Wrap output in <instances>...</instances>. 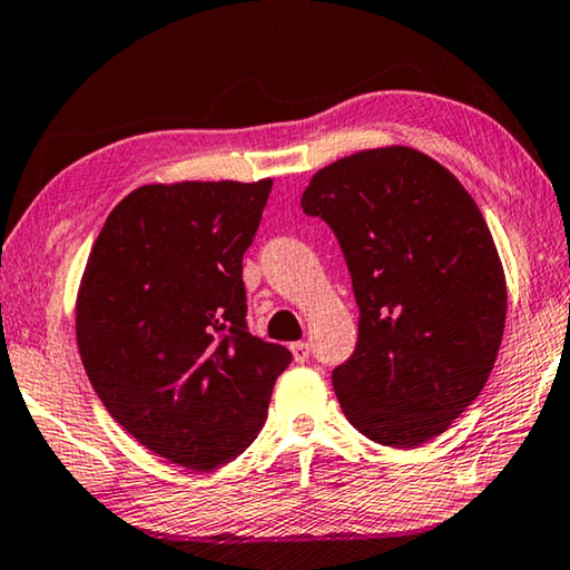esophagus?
I'll list each match as a JSON object with an SVG mask.
<instances>
[{
	"instance_id": "34e87169",
	"label": "esophagus",
	"mask_w": 570,
	"mask_h": 570,
	"mask_svg": "<svg viewBox=\"0 0 570 570\" xmlns=\"http://www.w3.org/2000/svg\"><path fill=\"white\" fill-rule=\"evenodd\" d=\"M291 348H293V356H295L297 364L308 362V358H311V346L305 344V341H297V344H293Z\"/></svg>"
}]
</instances>
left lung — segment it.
I'll use <instances>...</instances> for the list:
<instances>
[{"mask_svg": "<svg viewBox=\"0 0 570 570\" xmlns=\"http://www.w3.org/2000/svg\"><path fill=\"white\" fill-rule=\"evenodd\" d=\"M301 206L336 234L358 305L354 354L331 374L348 423L392 449L441 435L487 384L507 315L474 198L433 157L380 147L315 173Z\"/></svg>", "mask_w": 570, "mask_h": 570, "instance_id": "8db88e82", "label": "left lung"}]
</instances>
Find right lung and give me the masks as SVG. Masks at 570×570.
I'll use <instances>...</instances> for the list:
<instances>
[{"mask_svg":"<svg viewBox=\"0 0 570 570\" xmlns=\"http://www.w3.org/2000/svg\"><path fill=\"white\" fill-rule=\"evenodd\" d=\"M269 190V178L132 190L78 291V352L104 407L145 449L194 471L255 441L293 362L247 326L242 257Z\"/></svg>","mask_w":570,"mask_h":570,"instance_id":"right-lung-1","label":"right lung"}]
</instances>
